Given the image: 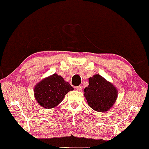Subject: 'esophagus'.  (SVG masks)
Wrapping results in <instances>:
<instances>
[{"label": "esophagus", "mask_w": 149, "mask_h": 149, "mask_svg": "<svg viewBox=\"0 0 149 149\" xmlns=\"http://www.w3.org/2000/svg\"><path fill=\"white\" fill-rule=\"evenodd\" d=\"M77 91H79V92L81 91V90H82V87L81 86H77Z\"/></svg>", "instance_id": "esophagus-1"}]
</instances>
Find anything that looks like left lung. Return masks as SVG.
I'll return each mask as SVG.
<instances>
[{
  "label": "left lung",
  "instance_id": "8db88e82",
  "mask_svg": "<svg viewBox=\"0 0 149 149\" xmlns=\"http://www.w3.org/2000/svg\"><path fill=\"white\" fill-rule=\"evenodd\" d=\"M88 86L84 89V96L92 109L105 112L113 107L118 97L116 88L100 74L88 79Z\"/></svg>",
  "mask_w": 149,
  "mask_h": 149
}]
</instances>
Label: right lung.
<instances>
[{
  "label": "right lung",
  "instance_id": "1",
  "mask_svg": "<svg viewBox=\"0 0 149 149\" xmlns=\"http://www.w3.org/2000/svg\"><path fill=\"white\" fill-rule=\"evenodd\" d=\"M74 90L60 75L53 74L46 77L35 86L34 97L37 103L46 109L56 107L68 92Z\"/></svg>",
  "mask_w": 149,
  "mask_h": 149
}]
</instances>
